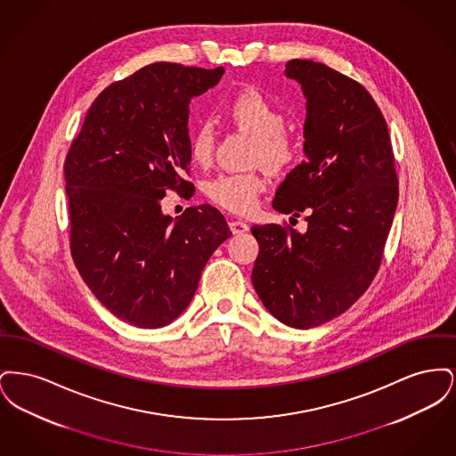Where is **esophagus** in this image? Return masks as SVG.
I'll list each match as a JSON object with an SVG mask.
<instances>
[{"label":"esophagus","mask_w":456,"mask_h":456,"mask_svg":"<svg viewBox=\"0 0 456 456\" xmlns=\"http://www.w3.org/2000/svg\"><path fill=\"white\" fill-rule=\"evenodd\" d=\"M229 227H231V231H232L234 234H242V232H246V231L249 229L248 224L242 222V220H231V222H229Z\"/></svg>","instance_id":"34e87169"}]
</instances>
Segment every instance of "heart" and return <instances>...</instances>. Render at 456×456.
Here are the masks:
<instances>
[{
  "label": "heart",
  "instance_id": "obj_1",
  "mask_svg": "<svg viewBox=\"0 0 456 456\" xmlns=\"http://www.w3.org/2000/svg\"><path fill=\"white\" fill-rule=\"evenodd\" d=\"M229 119L255 136L253 162H261L268 171H282L294 157L296 147L285 133L282 109L258 90H242L227 106ZM214 128L208 123L198 125L190 138V157L193 162L205 166L214 153ZM265 190L260 174H220L207 186V195L220 207L246 214L255 208L256 198Z\"/></svg>",
  "mask_w": 456,
  "mask_h": 456
}]
</instances>
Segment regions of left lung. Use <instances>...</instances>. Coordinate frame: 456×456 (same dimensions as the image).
<instances>
[{
  "label": "left lung",
  "instance_id": "8db88e82",
  "mask_svg": "<svg viewBox=\"0 0 456 456\" xmlns=\"http://www.w3.org/2000/svg\"><path fill=\"white\" fill-rule=\"evenodd\" d=\"M285 77L305 97V160L279 186L273 208L299 217L255 225L260 244L251 281L283 325L314 328L346 313L379 270L398 203L388 125L359 82L311 60H292Z\"/></svg>",
  "mask_w": 456,
  "mask_h": 456
}]
</instances>
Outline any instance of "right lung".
Listing matches in <instances>:
<instances>
[{
	"label": "right lung",
	"mask_w": 456,
	"mask_h": 456,
	"mask_svg": "<svg viewBox=\"0 0 456 456\" xmlns=\"http://www.w3.org/2000/svg\"><path fill=\"white\" fill-rule=\"evenodd\" d=\"M224 68L153 63L104 88L65 160L69 249L94 296L138 328L169 325L191 303L201 270L231 238L217 208L173 220L166 190L188 191L190 102Z\"/></svg>",
	"instance_id": "1"
}]
</instances>
